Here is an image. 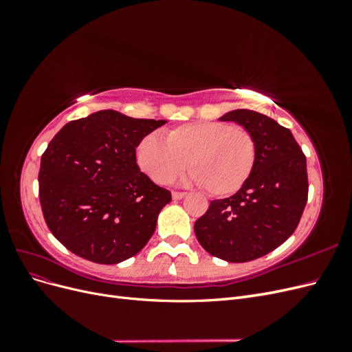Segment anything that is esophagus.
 <instances>
[{
	"label": "esophagus",
	"instance_id": "1",
	"mask_svg": "<svg viewBox=\"0 0 352 352\" xmlns=\"http://www.w3.org/2000/svg\"><path fill=\"white\" fill-rule=\"evenodd\" d=\"M185 195H186L185 192H177V190H175V192L172 194V198H173L175 201H177V199H182Z\"/></svg>",
	"mask_w": 352,
	"mask_h": 352
}]
</instances>
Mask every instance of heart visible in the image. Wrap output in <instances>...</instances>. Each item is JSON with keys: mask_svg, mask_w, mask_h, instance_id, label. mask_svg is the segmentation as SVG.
I'll use <instances>...</instances> for the list:
<instances>
[{"mask_svg": "<svg viewBox=\"0 0 352 352\" xmlns=\"http://www.w3.org/2000/svg\"><path fill=\"white\" fill-rule=\"evenodd\" d=\"M188 180L214 197L238 192L257 162V142L245 127L228 122H192L167 131L166 140L148 133L136 146V162L157 184L170 182L186 167Z\"/></svg>", "mask_w": 352, "mask_h": 352, "instance_id": "obj_1", "label": "heart"}]
</instances>
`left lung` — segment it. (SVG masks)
Returning <instances> with one entry per match:
<instances>
[{
	"mask_svg": "<svg viewBox=\"0 0 352 352\" xmlns=\"http://www.w3.org/2000/svg\"><path fill=\"white\" fill-rule=\"evenodd\" d=\"M248 129L257 142V162L235 195L210 202L194 230L201 247L229 263L272 252L296 229L307 204V162L291 131L252 110L220 117Z\"/></svg>",
	"mask_w": 352,
	"mask_h": 352,
	"instance_id": "8db88e82",
	"label": "left lung"
}]
</instances>
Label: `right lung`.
I'll return each instance as SVG.
<instances>
[{"instance_id":"right-lung-1","label":"right lung","mask_w":352,"mask_h":352,"mask_svg":"<svg viewBox=\"0 0 352 352\" xmlns=\"http://www.w3.org/2000/svg\"><path fill=\"white\" fill-rule=\"evenodd\" d=\"M164 123L102 110L52 138L41 158L39 201L48 229L69 251L117 264L150 241L172 194L141 172L136 146Z\"/></svg>"}]
</instances>
